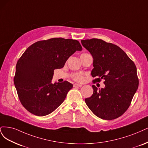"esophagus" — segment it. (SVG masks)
<instances>
[{"mask_svg":"<svg viewBox=\"0 0 148 148\" xmlns=\"http://www.w3.org/2000/svg\"><path fill=\"white\" fill-rule=\"evenodd\" d=\"M82 85H81V84H74V85H73V87H82Z\"/></svg>","mask_w":148,"mask_h":148,"instance_id":"1","label":"esophagus"}]
</instances>
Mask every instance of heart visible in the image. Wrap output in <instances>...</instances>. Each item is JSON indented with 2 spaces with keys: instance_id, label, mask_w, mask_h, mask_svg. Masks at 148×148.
<instances>
[{
  "instance_id": "obj_1",
  "label": "heart",
  "mask_w": 148,
  "mask_h": 148,
  "mask_svg": "<svg viewBox=\"0 0 148 148\" xmlns=\"http://www.w3.org/2000/svg\"><path fill=\"white\" fill-rule=\"evenodd\" d=\"M72 77L74 80H75V81L79 82H82L84 80V76L82 74L80 73H76V74H74L72 76Z\"/></svg>"
}]
</instances>
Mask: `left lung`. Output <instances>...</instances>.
I'll list each match as a JSON object with an SVG mask.
<instances>
[{
    "instance_id": "obj_1",
    "label": "left lung",
    "mask_w": 148,
    "mask_h": 148,
    "mask_svg": "<svg viewBox=\"0 0 148 148\" xmlns=\"http://www.w3.org/2000/svg\"><path fill=\"white\" fill-rule=\"evenodd\" d=\"M93 56V82L104 79L105 87L98 90L93 85V93L85 99L95 116L112 120L122 116L130 106L139 81L133 61L120 47L101 39L81 40Z\"/></svg>"
}]
</instances>
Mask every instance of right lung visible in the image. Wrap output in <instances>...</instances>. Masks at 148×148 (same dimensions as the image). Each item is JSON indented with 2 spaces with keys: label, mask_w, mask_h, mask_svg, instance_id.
<instances>
[{
  "label": "right lung",
  "mask_w": 148,
  "mask_h": 148,
  "mask_svg": "<svg viewBox=\"0 0 148 148\" xmlns=\"http://www.w3.org/2000/svg\"><path fill=\"white\" fill-rule=\"evenodd\" d=\"M82 46L77 40L52 38L32 44L18 60L14 84L22 105L37 116L53 112L64 101L73 85L68 81L51 83L54 70Z\"/></svg>",
  "instance_id": "add662e5"
}]
</instances>
